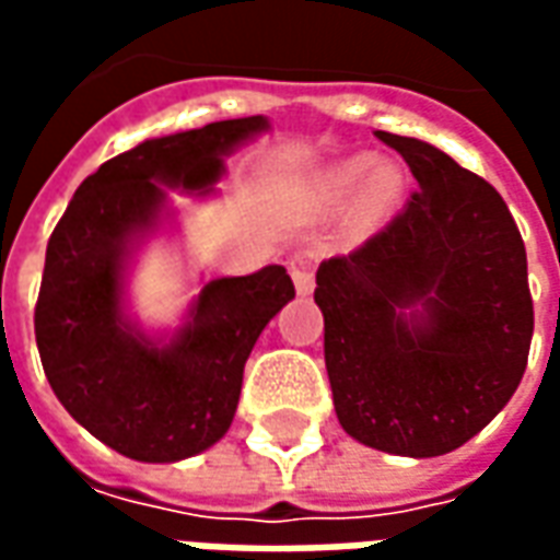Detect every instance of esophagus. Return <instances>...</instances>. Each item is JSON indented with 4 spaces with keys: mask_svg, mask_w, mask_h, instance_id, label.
<instances>
[{
    "mask_svg": "<svg viewBox=\"0 0 560 560\" xmlns=\"http://www.w3.org/2000/svg\"><path fill=\"white\" fill-rule=\"evenodd\" d=\"M291 279L296 284V293H312L315 288V272H312V264L305 257H293L291 260Z\"/></svg>",
    "mask_w": 560,
    "mask_h": 560,
    "instance_id": "esophagus-1",
    "label": "esophagus"
}]
</instances>
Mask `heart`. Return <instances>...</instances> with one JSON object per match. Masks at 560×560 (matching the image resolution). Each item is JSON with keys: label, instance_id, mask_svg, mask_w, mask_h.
Masks as SVG:
<instances>
[{"label": "heart", "instance_id": "obj_1", "mask_svg": "<svg viewBox=\"0 0 560 560\" xmlns=\"http://www.w3.org/2000/svg\"><path fill=\"white\" fill-rule=\"evenodd\" d=\"M365 185V207L377 212L389 203V197L396 195L399 176L389 167H377L372 155H357V159L341 161L336 171L329 173V188L336 195H353Z\"/></svg>", "mask_w": 560, "mask_h": 560}]
</instances>
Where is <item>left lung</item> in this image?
I'll use <instances>...</instances> for the list:
<instances>
[{
  "label": "left lung",
  "instance_id": "obj_1",
  "mask_svg": "<svg viewBox=\"0 0 560 560\" xmlns=\"http://www.w3.org/2000/svg\"><path fill=\"white\" fill-rule=\"evenodd\" d=\"M420 183L384 231L317 267L324 360L345 432L396 456H444L525 375L528 257L492 185L422 140L377 131ZM420 304V316L405 307Z\"/></svg>",
  "mask_w": 560,
  "mask_h": 560
}]
</instances>
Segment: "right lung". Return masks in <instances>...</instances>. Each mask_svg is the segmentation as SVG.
<instances>
[{"mask_svg": "<svg viewBox=\"0 0 560 560\" xmlns=\"http://www.w3.org/2000/svg\"><path fill=\"white\" fill-rule=\"evenodd\" d=\"M264 128V116H245L143 140L86 176L50 233L35 303L44 375L66 411L122 456L176 462L215 444L231 429L260 329L293 300L288 269L264 267L209 281L164 348L122 317L126 245L159 215L161 183L207 191L221 155Z\"/></svg>", "mask_w": 560, "mask_h": 560, "instance_id": "right-lung-1", "label": "right lung"}]
</instances>
